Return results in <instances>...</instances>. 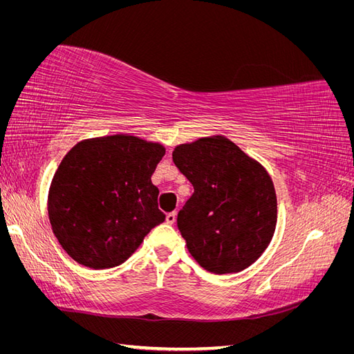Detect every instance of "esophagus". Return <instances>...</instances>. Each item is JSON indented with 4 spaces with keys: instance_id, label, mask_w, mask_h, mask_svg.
Listing matches in <instances>:
<instances>
[{
    "instance_id": "34e87169",
    "label": "esophagus",
    "mask_w": 354,
    "mask_h": 354,
    "mask_svg": "<svg viewBox=\"0 0 354 354\" xmlns=\"http://www.w3.org/2000/svg\"><path fill=\"white\" fill-rule=\"evenodd\" d=\"M176 218H177V212H176V211L167 214V223H168V224H174V223H176Z\"/></svg>"
}]
</instances>
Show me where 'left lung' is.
Segmentation results:
<instances>
[{"label":"left lung","instance_id":"8db88e82","mask_svg":"<svg viewBox=\"0 0 354 354\" xmlns=\"http://www.w3.org/2000/svg\"><path fill=\"white\" fill-rule=\"evenodd\" d=\"M173 160L195 190L177 216L192 257L217 274L241 272L259 260L277 221L267 171L223 136L180 145Z\"/></svg>","mask_w":354,"mask_h":354}]
</instances>
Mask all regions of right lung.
Masks as SVG:
<instances>
[{
	"label": "right lung",
	"mask_w": 354,
	"mask_h": 354,
	"mask_svg": "<svg viewBox=\"0 0 354 354\" xmlns=\"http://www.w3.org/2000/svg\"><path fill=\"white\" fill-rule=\"evenodd\" d=\"M165 155L159 143L125 134L75 145L48 194V217L62 248L90 269L122 264L165 221L152 174Z\"/></svg>",
	"instance_id": "right-lung-1"
}]
</instances>
